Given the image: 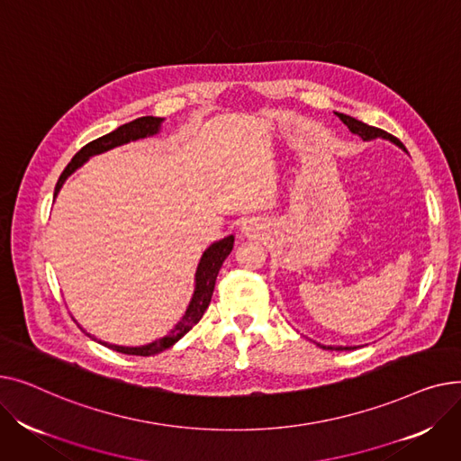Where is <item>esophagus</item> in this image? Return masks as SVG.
I'll list each match as a JSON object with an SVG mask.
<instances>
[{
	"label": "esophagus",
	"mask_w": 461,
	"mask_h": 461,
	"mask_svg": "<svg viewBox=\"0 0 461 461\" xmlns=\"http://www.w3.org/2000/svg\"><path fill=\"white\" fill-rule=\"evenodd\" d=\"M259 230H261V226L256 221H249V222L243 224V228H240V231H243L245 237H258Z\"/></svg>",
	"instance_id": "1"
}]
</instances>
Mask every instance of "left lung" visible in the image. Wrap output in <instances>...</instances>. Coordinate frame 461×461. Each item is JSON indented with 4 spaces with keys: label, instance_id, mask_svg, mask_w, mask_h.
<instances>
[{
    "label": "left lung",
    "instance_id": "left-lung-1",
    "mask_svg": "<svg viewBox=\"0 0 461 461\" xmlns=\"http://www.w3.org/2000/svg\"><path fill=\"white\" fill-rule=\"evenodd\" d=\"M334 113L342 119V123H344L353 134L360 136L365 141H372V140H375V138H383V140L393 141L394 145H398L400 149H403V151L407 153V149L403 148V143H402L398 138H394V136H391V134H386V132L381 131V129H375V127H370V125H366V123H362V121H358V119H355V117H351V115H346V113H340V112H334ZM318 346L323 348V349H336V351L351 349V348H344V346H336V348H334V346H321V344H318Z\"/></svg>",
    "mask_w": 461,
    "mask_h": 461
}]
</instances>
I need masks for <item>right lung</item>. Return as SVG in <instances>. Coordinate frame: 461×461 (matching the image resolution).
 <instances>
[{"mask_svg":"<svg viewBox=\"0 0 461 461\" xmlns=\"http://www.w3.org/2000/svg\"><path fill=\"white\" fill-rule=\"evenodd\" d=\"M162 121L164 117H153V115H145V117H138L131 123H125L117 127L115 131H112L110 134H104L101 138H96L93 141H89L87 145L72 157V160L68 162V166L63 169V174L56 185V192L54 196H58L61 186L65 185V181L77 172L80 166H84L91 157L95 155H101L106 153L113 148H119V145H125L136 140H143V138H151L155 134L160 132L162 127ZM233 235H228L221 240H214L211 247H207L200 258V263L196 267V275H194V292L190 297V303L183 313V318L174 325V329L169 330L166 336L158 338V340L151 342V344H145V346H136V348H129V346H115V344H108L103 342V346L119 351V353H125V355H140V357H151L157 353H162L164 349L172 348L176 342H179L181 338L196 325L202 316L205 313L211 297H212V289H214V282L218 276V271H221L224 259L230 256L231 249H233ZM87 336H91L89 332H86ZM93 338V336H91Z\"/></svg>","mask_w":461,"mask_h":461,"instance_id":"obj_1","label":"right lung"}]
</instances>
